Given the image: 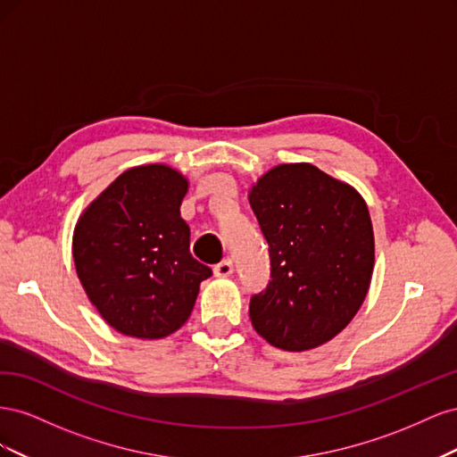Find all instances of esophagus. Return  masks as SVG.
Masks as SVG:
<instances>
[{"label": "esophagus", "instance_id": "obj_1", "mask_svg": "<svg viewBox=\"0 0 457 457\" xmlns=\"http://www.w3.org/2000/svg\"><path fill=\"white\" fill-rule=\"evenodd\" d=\"M213 272H215V276H219V278H227V276H230L234 272L232 261L230 259H223V261L219 262V265H215Z\"/></svg>", "mask_w": 457, "mask_h": 457}]
</instances>
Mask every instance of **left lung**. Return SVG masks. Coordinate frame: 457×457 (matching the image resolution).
Masks as SVG:
<instances>
[{
	"label": "left lung",
	"mask_w": 457,
	"mask_h": 457,
	"mask_svg": "<svg viewBox=\"0 0 457 457\" xmlns=\"http://www.w3.org/2000/svg\"><path fill=\"white\" fill-rule=\"evenodd\" d=\"M247 198L270 253V282L250 301L252 326L282 351L320 347L368 295L376 261L368 205L307 162L276 165Z\"/></svg>",
	"instance_id": "1"
}]
</instances>
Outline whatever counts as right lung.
Instances as JSON below:
<instances>
[{
    "instance_id": "add662e5",
    "label": "right lung",
    "mask_w": 457,
    "mask_h": 457,
    "mask_svg": "<svg viewBox=\"0 0 457 457\" xmlns=\"http://www.w3.org/2000/svg\"><path fill=\"white\" fill-rule=\"evenodd\" d=\"M188 179L165 163L137 165L79 215L72 257L104 322L123 336L162 339L195 309L212 269L190 255L181 217Z\"/></svg>"
}]
</instances>
